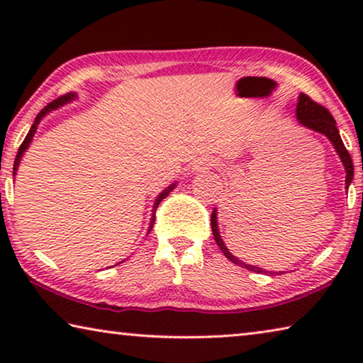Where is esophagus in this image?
<instances>
[{
  "instance_id": "34e87169",
  "label": "esophagus",
  "mask_w": 363,
  "mask_h": 363,
  "mask_svg": "<svg viewBox=\"0 0 363 363\" xmlns=\"http://www.w3.org/2000/svg\"><path fill=\"white\" fill-rule=\"evenodd\" d=\"M216 160H213L211 157H203V158H199L195 162V171H203V169H210L216 167Z\"/></svg>"
}]
</instances>
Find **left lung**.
Wrapping results in <instances>:
<instances>
[{"mask_svg":"<svg viewBox=\"0 0 363 363\" xmlns=\"http://www.w3.org/2000/svg\"><path fill=\"white\" fill-rule=\"evenodd\" d=\"M296 115H298V120L301 125L309 128V130H314L317 133L325 134V136L331 140V144L335 145L337 155H340V158H341L344 168H346V187H349V184L352 182V177H354V163H352L351 155H349L347 149L342 144L333 115H331L323 106H320V104L312 101L311 97L304 93L299 94ZM211 229H213L214 240H216L218 247L220 248V251H223L227 259H230L233 264H237V266H242L248 270H253V272H257V274L266 272V270H262L261 267H255V266H250V264L242 262L240 259H237L235 256H232L229 253V250L225 248L224 242L220 240V237H219L218 223H216V210L211 213Z\"/></svg>","mask_w":363,"mask_h":363,"instance_id":"8db88e82","label":"left lung"}]
</instances>
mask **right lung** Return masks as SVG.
I'll use <instances>...</instances> for the list:
<instances>
[{"instance_id": "1", "label": "right lung", "mask_w": 363, "mask_h": 363, "mask_svg": "<svg viewBox=\"0 0 363 363\" xmlns=\"http://www.w3.org/2000/svg\"><path fill=\"white\" fill-rule=\"evenodd\" d=\"M73 97H75V94L73 93H69V94H64V96H60V97H57V99H54L52 102H49L48 106L41 110V112L36 115V118H35V123L32 125V128H30V131H28V134L26 136V139H23V143L21 144V147H19V152H17V155H16V160H14V171L17 169V167H19V162H21V158H22V153L27 150V147H28V144H30V140H32V138H33V134H35V131H36V126H38V123L41 121V118L43 116H45L48 112H51V110H54V108H57L59 106H64L65 102H69V101H72ZM174 187V184L173 186H169L167 190H163L162 194L158 195V199H157V201H155V206H153V211H157V206L160 205V201H162L164 196H167L169 192H171V189ZM153 224H155V213L152 214V220H150V229L153 227ZM149 229V230H150Z\"/></svg>"}]
</instances>
